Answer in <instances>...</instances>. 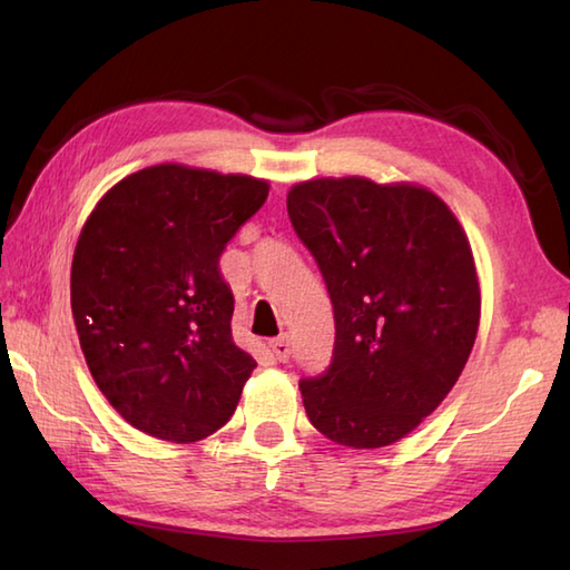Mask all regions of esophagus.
Returning a JSON list of instances; mask_svg holds the SVG:
<instances>
[{
	"instance_id": "1",
	"label": "esophagus",
	"mask_w": 570,
	"mask_h": 570,
	"mask_svg": "<svg viewBox=\"0 0 570 570\" xmlns=\"http://www.w3.org/2000/svg\"><path fill=\"white\" fill-rule=\"evenodd\" d=\"M269 350L272 355L278 360V362H286L288 355H292V343H288V337H276V341L269 343Z\"/></svg>"
}]
</instances>
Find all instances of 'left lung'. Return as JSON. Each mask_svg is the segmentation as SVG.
I'll use <instances>...</instances> for the list:
<instances>
[{"label": "left lung", "mask_w": 570, "mask_h": 570, "mask_svg": "<svg viewBox=\"0 0 570 570\" xmlns=\"http://www.w3.org/2000/svg\"><path fill=\"white\" fill-rule=\"evenodd\" d=\"M286 208L335 316L328 370L298 382L306 414L341 445H392L443 402L475 345L470 242L421 186L313 178L288 190Z\"/></svg>", "instance_id": "obj_1"}]
</instances>
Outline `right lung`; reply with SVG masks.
Returning <instances> with one entry per match:
<instances>
[{
	"label": "right lung",
	"instance_id": "obj_1",
	"mask_svg": "<svg viewBox=\"0 0 570 570\" xmlns=\"http://www.w3.org/2000/svg\"><path fill=\"white\" fill-rule=\"evenodd\" d=\"M266 196L259 178L159 164L107 190L82 227L70 306L85 362L154 439L193 443L225 426L257 367L233 341L220 254Z\"/></svg>",
	"mask_w": 570,
	"mask_h": 570
}]
</instances>
